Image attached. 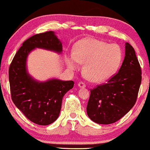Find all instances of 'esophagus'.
<instances>
[{
    "label": "esophagus",
    "instance_id": "obj_1",
    "mask_svg": "<svg viewBox=\"0 0 150 150\" xmlns=\"http://www.w3.org/2000/svg\"><path fill=\"white\" fill-rule=\"evenodd\" d=\"M78 86H79V87H80V88H85L86 87V84L83 82L79 83Z\"/></svg>",
    "mask_w": 150,
    "mask_h": 150
}]
</instances>
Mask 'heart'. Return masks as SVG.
I'll use <instances>...</instances> for the list:
<instances>
[{
	"label": "heart",
	"mask_w": 150,
	"mask_h": 150,
	"mask_svg": "<svg viewBox=\"0 0 150 150\" xmlns=\"http://www.w3.org/2000/svg\"><path fill=\"white\" fill-rule=\"evenodd\" d=\"M121 60L119 46L89 38L77 43L74 53L68 55L66 64L71 70H76L79 64H84V76L93 82H101L115 73Z\"/></svg>",
	"instance_id": "obj_1"
}]
</instances>
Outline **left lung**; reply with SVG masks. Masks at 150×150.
Masks as SVG:
<instances>
[{"label": "left lung", "mask_w": 150, "mask_h": 150, "mask_svg": "<svg viewBox=\"0 0 150 150\" xmlns=\"http://www.w3.org/2000/svg\"><path fill=\"white\" fill-rule=\"evenodd\" d=\"M141 74L135 50L126 42L124 60L118 73L106 84L90 91L86 107L89 118L99 124H110L121 119L135 105Z\"/></svg>", "instance_id": "1"}]
</instances>
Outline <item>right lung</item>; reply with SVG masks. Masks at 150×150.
<instances>
[{
  "label": "right lung",
  "mask_w": 150,
  "mask_h": 150,
  "mask_svg": "<svg viewBox=\"0 0 150 150\" xmlns=\"http://www.w3.org/2000/svg\"><path fill=\"white\" fill-rule=\"evenodd\" d=\"M36 48L61 54L63 45L52 31L38 34L23 42L15 55L8 71L11 98L15 105L36 124L47 126L56 121L65 94L72 89L73 81L50 79H35L27 71L28 55Z\"/></svg>",
  "instance_id": "right-lung-1"
}]
</instances>
